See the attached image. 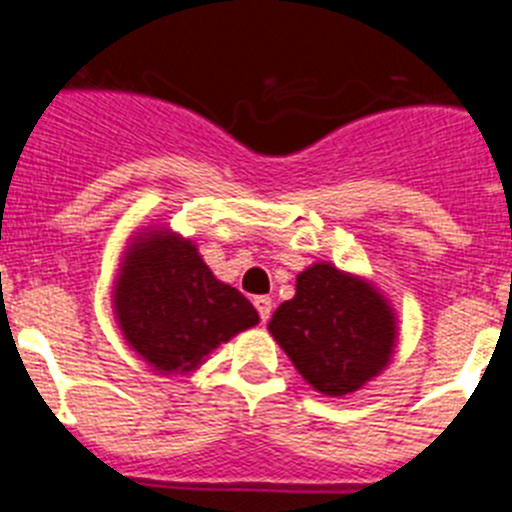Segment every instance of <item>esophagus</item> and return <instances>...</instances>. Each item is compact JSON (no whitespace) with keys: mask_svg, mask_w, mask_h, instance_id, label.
Returning <instances> with one entry per match:
<instances>
[{"mask_svg":"<svg viewBox=\"0 0 512 512\" xmlns=\"http://www.w3.org/2000/svg\"><path fill=\"white\" fill-rule=\"evenodd\" d=\"M255 308H257V313H260V321L265 324V321L270 319V311H273V301H270L267 296H257L255 298Z\"/></svg>","mask_w":512,"mask_h":512,"instance_id":"1","label":"esophagus"}]
</instances>
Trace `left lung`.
<instances>
[{
	"label": "left lung",
	"mask_w": 512,
	"mask_h": 512,
	"mask_svg": "<svg viewBox=\"0 0 512 512\" xmlns=\"http://www.w3.org/2000/svg\"><path fill=\"white\" fill-rule=\"evenodd\" d=\"M267 331L316 393L342 398L390 365L398 313L372 280L313 262L298 273L296 296L280 303Z\"/></svg>",
	"instance_id": "1"
}]
</instances>
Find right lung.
I'll list each match as a JSON object with an SVG mask.
<instances>
[{
  "instance_id": "right-lung-1",
  "label": "right lung",
  "mask_w": 512,
  "mask_h": 512,
  "mask_svg": "<svg viewBox=\"0 0 512 512\" xmlns=\"http://www.w3.org/2000/svg\"><path fill=\"white\" fill-rule=\"evenodd\" d=\"M112 308L124 342L158 375H191L219 344L260 324L255 306L211 273L196 242L165 224L130 237Z\"/></svg>"
}]
</instances>
